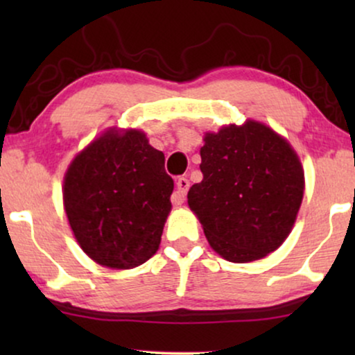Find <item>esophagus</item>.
I'll return each mask as SVG.
<instances>
[{"label":"esophagus","instance_id":"1","mask_svg":"<svg viewBox=\"0 0 355 355\" xmlns=\"http://www.w3.org/2000/svg\"><path fill=\"white\" fill-rule=\"evenodd\" d=\"M191 187V182H189L187 178H179L176 181V191H174L171 200L174 205H182L184 200H186L187 191Z\"/></svg>","mask_w":355,"mask_h":355}]
</instances>
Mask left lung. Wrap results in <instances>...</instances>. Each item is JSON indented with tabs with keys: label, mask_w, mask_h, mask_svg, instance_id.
I'll use <instances>...</instances> for the list:
<instances>
[{
	"label": "left lung",
	"mask_w": 355,
	"mask_h": 355,
	"mask_svg": "<svg viewBox=\"0 0 355 355\" xmlns=\"http://www.w3.org/2000/svg\"><path fill=\"white\" fill-rule=\"evenodd\" d=\"M200 157L203 179L187 200L213 249L234 263L278 249L304 197V171L291 145L249 121L207 134Z\"/></svg>",
	"instance_id": "1"
}]
</instances>
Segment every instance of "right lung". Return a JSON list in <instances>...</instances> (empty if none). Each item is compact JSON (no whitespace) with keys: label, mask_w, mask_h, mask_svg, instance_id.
<instances>
[{"label":"right lung","mask_w":355,"mask_h":355,"mask_svg":"<svg viewBox=\"0 0 355 355\" xmlns=\"http://www.w3.org/2000/svg\"><path fill=\"white\" fill-rule=\"evenodd\" d=\"M173 189L164 155L145 134L110 130L71 163L62 198L82 250L96 263L128 270L158 250Z\"/></svg>","instance_id":"right-lung-1"}]
</instances>
